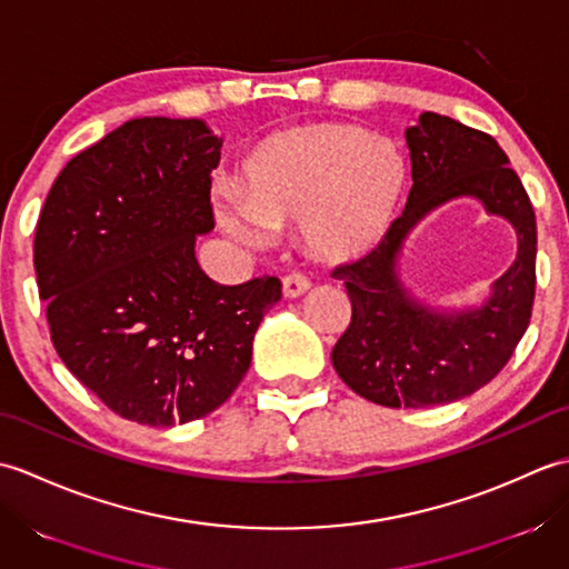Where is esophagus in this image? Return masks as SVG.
Returning a JSON list of instances; mask_svg holds the SVG:
<instances>
[{
  "instance_id": "34e87169",
  "label": "esophagus",
  "mask_w": 569,
  "mask_h": 569,
  "mask_svg": "<svg viewBox=\"0 0 569 569\" xmlns=\"http://www.w3.org/2000/svg\"><path fill=\"white\" fill-rule=\"evenodd\" d=\"M310 291V281L303 273H288L283 278V296L286 298H300Z\"/></svg>"
}]
</instances>
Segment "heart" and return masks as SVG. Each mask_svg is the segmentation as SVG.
I'll use <instances>...</instances> for the list:
<instances>
[{
    "instance_id": "1",
    "label": "heart",
    "mask_w": 569,
    "mask_h": 569,
    "mask_svg": "<svg viewBox=\"0 0 569 569\" xmlns=\"http://www.w3.org/2000/svg\"><path fill=\"white\" fill-rule=\"evenodd\" d=\"M403 190L406 161L391 141L355 124H306L271 134L247 156L220 222L244 244H261L269 227L300 220L310 253L349 261L389 232Z\"/></svg>"
}]
</instances>
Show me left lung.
Listing matches in <instances>:
<instances>
[{
  "mask_svg": "<svg viewBox=\"0 0 569 569\" xmlns=\"http://www.w3.org/2000/svg\"><path fill=\"white\" fill-rule=\"evenodd\" d=\"M413 188L381 244L332 271L352 300V322L332 349L340 379L371 403L428 408L487 386L511 359L536 298V212L493 137L422 112L406 129ZM475 197L517 229L519 253L481 307L432 309L407 293L397 273L407 234L440 203Z\"/></svg>",
  "mask_w": 569,
  "mask_h": 569,
  "instance_id": "8db88e82",
  "label": "left lung"
}]
</instances>
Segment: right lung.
<instances>
[{"mask_svg":"<svg viewBox=\"0 0 569 569\" xmlns=\"http://www.w3.org/2000/svg\"><path fill=\"white\" fill-rule=\"evenodd\" d=\"M220 149L202 119H131L68 161L36 224V283L58 357L141 426L220 408L281 300L276 276L220 286L196 259V239L214 227Z\"/></svg>","mask_w":569,"mask_h":569,"instance_id":"obj_1","label":"right lung"}]
</instances>
